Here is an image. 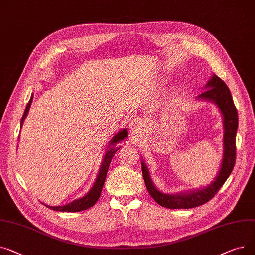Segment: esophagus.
<instances>
[{"label": "esophagus", "mask_w": 255, "mask_h": 255, "mask_svg": "<svg viewBox=\"0 0 255 255\" xmlns=\"http://www.w3.org/2000/svg\"><path fill=\"white\" fill-rule=\"evenodd\" d=\"M144 128V124L142 119L139 118H133L130 122V131L133 133H139Z\"/></svg>", "instance_id": "34e87169"}]
</instances>
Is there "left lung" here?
<instances>
[{
    "label": "left lung",
    "instance_id": "8db88e82",
    "mask_svg": "<svg viewBox=\"0 0 255 255\" xmlns=\"http://www.w3.org/2000/svg\"><path fill=\"white\" fill-rule=\"evenodd\" d=\"M207 89L199 96L200 99L210 100L219 107L223 115L224 137H223V159L221 169L215 181L204 189L182 194H164L153 185L148 169L142 161V174L146 188L155 202L169 209H189L201 206L210 201L231 175L236 162V133L238 128V111L234 104L230 88L222 79L214 74L206 85Z\"/></svg>",
    "mask_w": 255,
    "mask_h": 255
}]
</instances>
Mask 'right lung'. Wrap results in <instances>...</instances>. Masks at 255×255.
<instances>
[{"instance_id": "right-lung-1", "label": "right lung", "mask_w": 255, "mask_h": 255, "mask_svg": "<svg viewBox=\"0 0 255 255\" xmlns=\"http://www.w3.org/2000/svg\"><path fill=\"white\" fill-rule=\"evenodd\" d=\"M32 101H33V96L31 97V100L28 101V103L26 105L24 113H23L22 118H21L20 126H22V124H23V121H24V118H25V116H26V114L28 112V109H29V107H31ZM127 137H128V130L124 129L119 133L115 134V136L113 137V139L111 140L110 144L121 142V141H123ZM119 148H121V147H119ZM119 148H111V149H109V150L107 151V153L105 154L104 161H103L102 166H101L99 175L97 177V180H96L94 186L92 187V189L87 192L86 196H84L81 199L75 200V201H73L70 204L65 205V206H57V207L46 206V205H45V206L52 209V210H54V211H61V212H79V211L86 210V209L93 207L97 203V201L99 200V198L101 196L102 188H103V185L105 183V179H106V175H107V172H108V169H109V166H110L111 159L113 158L114 154L116 153V151L118 150Z\"/></svg>"}]
</instances>
